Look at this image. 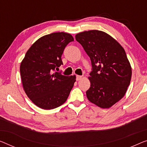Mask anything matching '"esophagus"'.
<instances>
[{"label":"esophagus","instance_id":"1","mask_svg":"<svg viewBox=\"0 0 147 147\" xmlns=\"http://www.w3.org/2000/svg\"><path fill=\"white\" fill-rule=\"evenodd\" d=\"M82 78V76H80V75H77L76 76V80H81V78Z\"/></svg>","mask_w":147,"mask_h":147}]
</instances>
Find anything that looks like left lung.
<instances>
[{
	"mask_svg": "<svg viewBox=\"0 0 147 147\" xmlns=\"http://www.w3.org/2000/svg\"><path fill=\"white\" fill-rule=\"evenodd\" d=\"M75 38L92 63L87 98L100 108H110L125 96L131 82L132 71L125 51L115 39L102 31L83 32Z\"/></svg>",
	"mask_w": 147,
	"mask_h": 147,
	"instance_id": "1",
	"label": "left lung"
}]
</instances>
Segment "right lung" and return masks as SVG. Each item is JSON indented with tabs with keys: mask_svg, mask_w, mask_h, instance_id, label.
<instances>
[{
	"mask_svg": "<svg viewBox=\"0 0 147 147\" xmlns=\"http://www.w3.org/2000/svg\"><path fill=\"white\" fill-rule=\"evenodd\" d=\"M74 41L65 32L52 33L38 39L26 52L20 65L24 90L34 104L43 109L57 108L66 102L76 76L56 72L65 48Z\"/></svg>",
	"mask_w": 147,
	"mask_h": 147,
	"instance_id": "right-lung-1",
	"label": "right lung"
}]
</instances>
